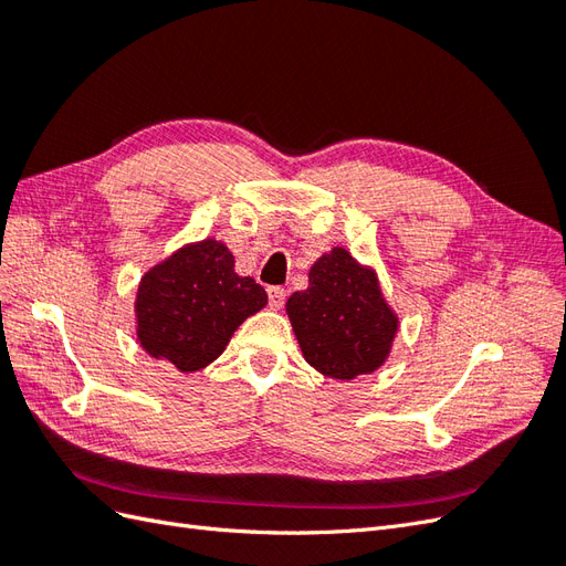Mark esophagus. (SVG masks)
I'll list each match as a JSON object with an SVG mask.
<instances>
[{
	"mask_svg": "<svg viewBox=\"0 0 566 566\" xmlns=\"http://www.w3.org/2000/svg\"><path fill=\"white\" fill-rule=\"evenodd\" d=\"M266 295H269V306H271V310H281V306L285 304V290L281 285L266 287Z\"/></svg>",
	"mask_w": 566,
	"mask_h": 566,
	"instance_id": "esophagus-1",
	"label": "esophagus"
}]
</instances>
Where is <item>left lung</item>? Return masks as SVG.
I'll return each mask as SVG.
<instances>
[{
  "label": "left lung",
  "mask_w": 566,
  "mask_h": 566,
  "mask_svg": "<svg viewBox=\"0 0 566 566\" xmlns=\"http://www.w3.org/2000/svg\"><path fill=\"white\" fill-rule=\"evenodd\" d=\"M285 306L306 361L335 380L380 368L397 333L375 273L342 248L321 256L310 287L290 295Z\"/></svg>",
  "instance_id": "obj_1"
}]
</instances>
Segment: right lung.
<instances>
[{
	"label": "right lung",
	"mask_w": 566,
	"mask_h": 566,
	"mask_svg": "<svg viewBox=\"0 0 566 566\" xmlns=\"http://www.w3.org/2000/svg\"><path fill=\"white\" fill-rule=\"evenodd\" d=\"M264 304V287L238 276L229 248L202 241L142 279L136 295L139 339L150 356L191 373L212 364L238 325Z\"/></svg>",
	"instance_id": "1"
}]
</instances>
